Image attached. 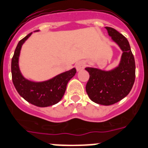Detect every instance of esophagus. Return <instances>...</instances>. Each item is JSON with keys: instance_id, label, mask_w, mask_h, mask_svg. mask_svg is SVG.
<instances>
[{"instance_id": "obj_1", "label": "esophagus", "mask_w": 148, "mask_h": 148, "mask_svg": "<svg viewBox=\"0 0 148 148\" xmlns=\"http://www.w3.org/2000/svg\"><path fill=\"white\" fill-rule=\"evenodd\" d=\"M84 66H85V63L84 61H79L75 64V67H76L77 71H81V70L84 69Z\"/></svg>"}]
</instances>
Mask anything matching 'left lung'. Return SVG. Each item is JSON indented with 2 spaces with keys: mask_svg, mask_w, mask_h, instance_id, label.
Instances as JSON below:
<instances>
[{
  "mask_svg": "<svg viewBox=\"0 0 148 148\" xmlns=\"http://www.w3.org/2000/svg\"><path fill=\"white\" fill-rule=\"evenodd\" d=\"M108 33L123 50L119 66L111 71L86 67L89 79L86 92L95 103L110 106L115 104L129 94L135 81V60L127 38L116 29L106 27Z\"/></svg>",
  "mask_w": 148,
  "mask_h": 148,
  "instance_id": "left-lung-1",
  "label": "left lung"
}]
</instances>
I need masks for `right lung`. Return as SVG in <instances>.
Here are the masks:
<instances>
[{"instance_id": "obj_1", "label": "right lung", "mask_w": 148, "mask_h": 148, "mask_svg": "<svg viewBox=\"0 0 148 148\" xmlns=\"http://www.w3.org/2000/svg\"><path fill=\"white\" fill-rule=\"evenodd\" d=\"M31 33L18 42L11 60L12 82L17 92L25 100L39 107H47L56 104L64 96L66 84L76 74V69L54 77L53 78L43 82H32L22 76L18 67V57L21 46L31 36Z\"/></svg>"}]
</instances>
